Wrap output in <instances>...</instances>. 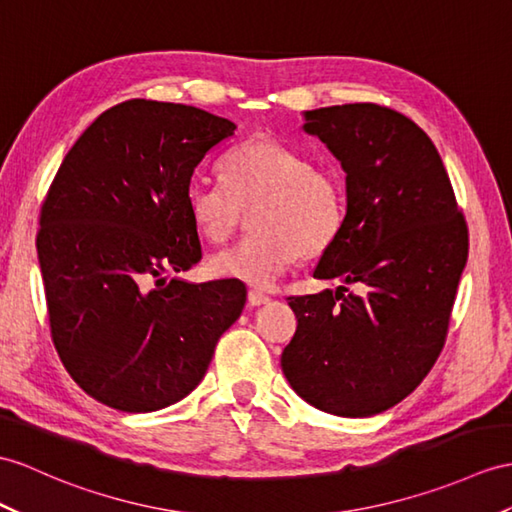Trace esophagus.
<instances>
[{"label": "esophagus", "mask_w": 512, "mask_h": 512, "mask_svg": "<svg viewBox=\"0 0 512 512\" xmlns=\"http://www.w3.org/2000/svg\"><path fill=\"white\" fill-rule=\"evenodd\" d=\"M267 302H269V295H265V293H260V291H249L247 293V304L249 306H263Z\"/></svg>", "instance_id": "1"}]
</instances>
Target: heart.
<instances>
[{
  "label": "heart",
  "mask_w": 512,
  "mask_h": 512,
  "mask_svg": "<svg viewBox=\"0 0 512 512\" xmlns=\"http://www.w3.org/2000/svg\"><path fill=\"white\" fill-rule=\"evenodd\" d=\"M223 184L193 180L184 206L197 232L226 243L249 213L254 230L213 258L221 278L271 286L299 258L321 256L339 239L347 195L339 171L313 165L297 149L267 134L232 147L221 160Z\"/></svg>",
  "instance_id": "1"
}]
</instances>
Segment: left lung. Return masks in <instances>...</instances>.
Masks as SVG:
<instances>
[{
  "instance_id": "obj_1",
  "label": "left lung",
  "mask_w": 512,
  "mask_h": 512,
  "mask_svg": "<svg viewBox=\"0 0 512 512\" xmlns=\"http://www.w3.org/2000/svg\"><path fill=\"white\" fill-rule=\"evenodd\" d=\"M304 119L345 171L343 230L313 271L343 286L289 297L297 330L280 363L323 413L371 417L413 393L443 350L467 223L430 136L402 112L343 104ZM345 283L366 293L345 296Z\"/></svg>"
}]
</instances>
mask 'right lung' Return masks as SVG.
Masks as SVG:
<instances>
[{
	"label": "right lung",
	"instance_id": "1",
	"mask_svg": "<svg viewBox=\"0 0 512 512\" xmlns=\"http://www.w3.org/2000/svg\"><path fill=\"white\" fill-rule=\"evenodd\" d=\"M234 130L193 106L130 99L102 112L62 160L36 249L56 352L97 402L123 413L180 402L241 317L239 280L162 278L202 258L184 193Z\"/></svg>",
	"mask_w": 512,
	"mask_h": 512
}]
</instances>
